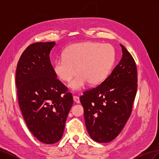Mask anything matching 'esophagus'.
<instances>
[{
    "instance_id": "1",
    "label": "esophagus",
    "mask_w": 159,
    "mask_h": 159,
    "mask_svg": "<svg viewBox=\"0 0 159 159\" xmlns=\"http://www.w3.org/2000/svg\"><path fill=\"white\" fill-rule=\"evenodd\" d=\"M74 102H75L76 103H80V98L78 97H77V96H74Z\"/></svg>"
}]
</instances>
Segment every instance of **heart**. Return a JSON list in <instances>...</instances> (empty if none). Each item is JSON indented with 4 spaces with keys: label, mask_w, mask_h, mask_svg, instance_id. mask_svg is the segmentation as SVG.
Here are the masks:
<instances>
[{
    "label": "heart",
    "mask_w": 159,
    "mask_h": 159,
    "mask_svg": "<svg viewBox=\"0 0 159 159\" xmlns=\"http://www.w3.org/2000/svg\"><path fill=\"white\" fill-rule=\"evenodd\" d=\"M115 59L113 47L99 42H83L71 45L64 53V57L54 63L57 78L70 81L78 71L79 74L71 81V89H82L85 85H98L107 78Z\"/></svg>",
    "instance_id": "obj_1"
}]
</instances>
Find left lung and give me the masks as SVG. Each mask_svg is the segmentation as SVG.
Masks as SVG:
<instances>
[{"label":"left lung","mask_w":159,"mask_h":159,"mask_svg":"<svg viewBox=\"0 0 159 159\" xmlns=\"http://www.w3.org/2000/svg\"><path fill=\"white\" fill-rule=\"evenodd\" d=\"M122 58L97 87L85 91L80 100L85 126L98 143L111 141L131 115L137 90V71L133 56L122 44Z\"/></svg>","instance_id":"obj_1"}]
</instances>
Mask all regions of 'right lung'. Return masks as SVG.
Masks as SVG:
<instances>
[{
	"label": "right lung",
	"instance_id": "obj_1",
	"mask_svg": "<svg viewBox=\"0 0 159 159\" xmlns=\"http://www.w3.org/2000/svg\"><path fill=\"white\" fill-rule=\"evenodd\" d=\"M55 42H36L18 62L16 85L19 106L26 125L38 141L54 144L63 135L73 105L72 94L57 79L50 60Z\"/></svg>",
	"mask_w": 159,
	"mask_h": 159
}]
</instances>
